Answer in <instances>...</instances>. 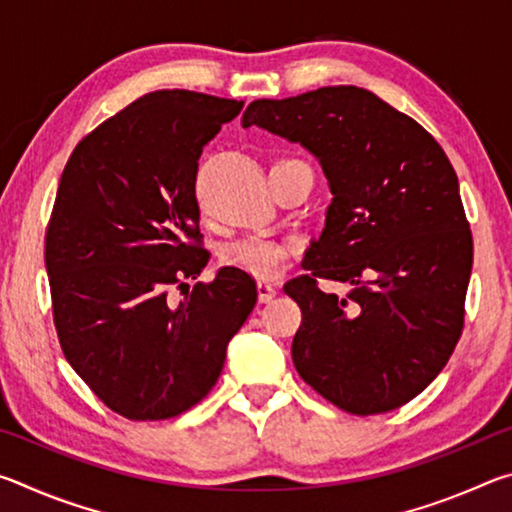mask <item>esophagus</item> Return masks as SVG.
Segmentation results:
<instances>
[{"label":"esophagus","mask_w":512,"mask_h":512,"mask_svg":"<svg viewBox=\"0 0 512 512\" xmlns=\"http://www.w3.org/2000/svg\"><path fill=\"white\" fill-rule=\"evenodd\" d=\"M275 293H277V289L273 287L271 282H266V280H259V282H257V296H259V302H271V300L275 298Z\"/></svg>","instance_id":"esophagus-1"}]
</instances>
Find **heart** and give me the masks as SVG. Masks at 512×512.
<instances>
[{
	"mask_svg": "<svg viewBox=\"0 0 512 512\" xmlns=\"http://www.w3.org/2000/svg\"><path fill=\"white\" fill-rule=\"evenodd\" d=\"M291 246L287 241H280L268 235H246L241 239L230 241L221 250V259L225 266L237 268L241 273L253 277H275L289 264Z\"/></svg>",
	"mask_w": 512,
	"mask_h": 512,
	"instance_id": "heart-1",
	"label": "heart"
}]
</instances>
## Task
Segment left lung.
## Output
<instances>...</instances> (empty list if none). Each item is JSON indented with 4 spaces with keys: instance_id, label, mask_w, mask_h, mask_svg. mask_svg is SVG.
<instances>
[{
    "instance_id": "8db88e82",
    "label": "left lung",
    "mask_w": 512,
    "mask_h": 512,
    "mask_svg": "<svg viewBox=\"0 0 512 512\" xmlns=\"http://www.w3.org/2000/svg\"><path fill=\"white\" fill-rule=\"evenodd\" d=\"M241 126L305 146L332 192L309 273L284 284L302 311L298 375L348 413L400 409L463 332L474 250L452 162L418 121L354 85L257 99ZM318 276L353 289L325 294Z\"/></svg>"
}]
</instances>
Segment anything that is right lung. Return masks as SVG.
<instances>
[{
	"mask_svg": "<svg viewBox=\"0 0 512 512\" xmlns=\"http://www.w3.org/2000/svg\"><path fill=\"white\" fill-rule=\"evenodd\" d=\"M241 108L149 92L85 135L60 176L45 237L58 341L92 393L128 420H167L201 402L257 302L253 277L230 266L207 284L185 282L210 259L198 158Z\"/></svg>",
	"mask_w": 512,
	"mask_h": 512,
	"instance_id": "1",
	"label": "right lung"
}]
</instances>
